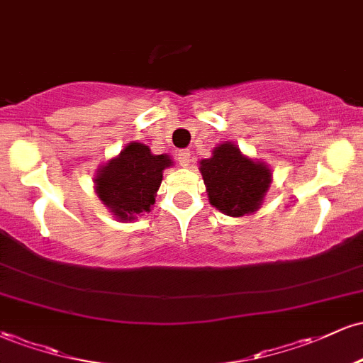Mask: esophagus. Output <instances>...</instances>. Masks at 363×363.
Here are the masks:
<instances>
[{
    "label": "esophagus",
    "instance_id": "esophagus-1",
    "mask_svg": "<svg viewBox=\"0 0 363 363\" xmlns=\"http://www.w3.org/2000/svg\"><path fill=\"white\" fill-rule=\"evenodd\" d=\"M177 158H179V162H181L182 167H187V165L191 164V152H189V150H181Z\"/></svg>",
    "mask_w": 363,
    "mask_h": 363
}]
</instances>
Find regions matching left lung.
Returning <instances> with one entry per match:
<instances>
[{
	"mask_svg": "<svg viewBox=\"0 0 363 363\" xmlns=\"http://www.w3.org/2000/svg\"><path fill=\"white\" fill-rule=\"evenodd\" d=\"M199 170L210 203L228 216L254 213L272 184L268 165L242 155L230 141L218 145L213 155L199 162Z\"/></svg>",
	"mask_w": 363,
	"mask_h": 363,
	"instance_id": "8db88e82",
	"label": "left lung"
}]
</instances>
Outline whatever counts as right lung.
Returning <instances> with one entry per match:
<instances>
[{
    "label": "right lung",
    "instance_id": "right-lung-1",
    "mask_svg": "<svg viewBox=\"0 0 363 363\" xmlns=\"http://www.w3.org/2000/svg\"><path fill=\"white\" fill-rule=\"evenodd\" d=\"M174 162L169 155H153L143 143L131 141L118 157L97 170L95 191L119 220H135L150 211L164 170Z\"/></svg>",
    "mask_w": 363,
    "mask_h": 363
}]
</instances>
